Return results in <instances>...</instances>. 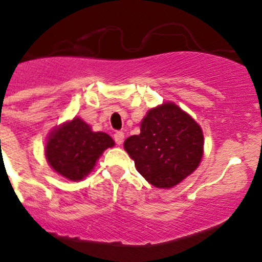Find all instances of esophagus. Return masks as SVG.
Here are the masks:
<instances>
[{
	"mask_svg": "<svg viewBox=\"0 0 262 262\" xmlns=\"http://www.w3.org/2000/svg\"><path fill=\"white\" fill-rule=\"evenodd\" d=\"M114 140H115V143H117L118 145H122L123 142H124V133H123V132H117V133L114 134Z\"/></svg>",
	"mask_w": 262,
	"mask_h": 262,
	"instance_id": "esophagus-1",
	"label": "esophagus"
}]
</instances>
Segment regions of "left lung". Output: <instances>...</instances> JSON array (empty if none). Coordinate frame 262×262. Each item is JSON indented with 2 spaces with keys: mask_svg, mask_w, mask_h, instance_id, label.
Masks as SVG:
<instances>
[{
  "mask_svg": "<svg viewBox=\"0 0 262 262\" xmlns=\"http://www.w3.org/2000/svg\"><path fill=\"white\" fill-rule=\"evenodd\" d=\"M137 170L157 188H172L196 170L203 156V133L174 103L150 109L140 134L124 142Z\"/></svg>",
  "mask_w": 262,
  "mask_h": 262,
  "instance_id": "1",
  "label": "left lung"
}]
</instances>
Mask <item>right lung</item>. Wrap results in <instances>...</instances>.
Instances as JSON below:
<instances>
[{
  "label": "right lung",
  "instance_id": "1",
  "mask_svg": "<svg viewBox=\"0 0 262 262\" xmlns=\"http://www.w3.org/2000/svg\"><path fill=\"white\" fill-rule=\"evenodd\" d=\"M114 140L103 132H93L80 118H74L49 136L45 156L52 169L70 181H81Z\"/></svg>",
  "mask_w": 262,
  "mask_h": 262
}]
</instances>
